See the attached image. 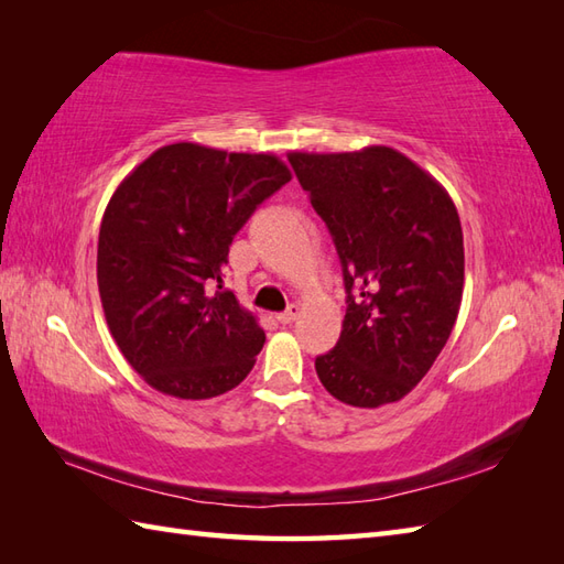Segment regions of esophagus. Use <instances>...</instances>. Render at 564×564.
<instances>
[{
	"label": "esophagus",
	"mask_w": 564,
	"mask_h": 564,
	"mask_svg": "<svg viewBox=\"0 0 564 564\" xmlns=\"http://www.w3.org/2000/svg\"><path fill=\"white\" fill-rule=\"evenodd\" d=\"M297 315H301V307L291 305L289 310H283V313L279 315V322H281V325H291V322H295Z\"/></svg>",
	"instance_id": "34e87169"
}]
</instances>
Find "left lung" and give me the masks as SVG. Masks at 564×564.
I'll return each mask as SVG.
<instances>
[{
  "label": "left lung",
  "instance_id": "8db88e82",
  "mask_svg": "<svg viewBox=\"0 0 564 564\" xmlns=\"http://www.w3.org/2000/svg\"><path fill=\"white\" fill-rule=\"evenodd\" d=\"M289 162L337 247L346 315L315 358L332 398L351 406L402 400L446 346L465 281L458 210L402 152H291Z\"/></svg>",
  "mask_w": 564,
  "mask_h": 564
}]
</instances>
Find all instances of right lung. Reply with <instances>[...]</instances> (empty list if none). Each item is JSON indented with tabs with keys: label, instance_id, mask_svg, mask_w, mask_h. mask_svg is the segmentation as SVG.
<instances>
[{
	"label": "right lung",
	"instance_id": "right-lung-1",
	"mask_svg": "<svg viewBox=\"0 0 564 564\" xmlns=\"http://www.w3.org/2000/svg\"><path fill=\"white\" fill-rule=\"evenodd\" d=\"M289 182L275 154L174 142L116 188L99 230V295L118 349L148 386L210 400L254 368L267 334L223 273L235 235Z\"/></svg>",
	"mask_w": 564,
	"mask_h": 564
}]
</instances>
